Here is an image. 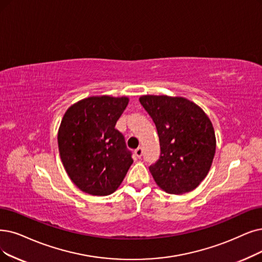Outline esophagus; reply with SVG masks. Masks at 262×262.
Instances as JSON below:
<instances>
[{"label": "esophagus", "instance_id": "34e87169", "mask_svg": "<svg viewBox=\"0 0 262 262\" xmlns=\"http://www.w3.org/2000/svg\"><path fill=\"white\" fill-rule=\"evenodd\" d=\"M134 152H135V155H137L138 158H141V157L143 156V148L139 147V148H137V149L134 150Z\"/></svg>", "mask_w": 262, "mask_h": 262}]
</instances>
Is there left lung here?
Segmentation results:
<instances>
[{
    "mask_svg": "<svg viewBox=\"0 0 262 262\" xmlns=\"http://www.w3.org/2000/svg\"><path fill=\"white\" fill-rule=\"evenodd\" d=\"M140 102L156 124L160 157L149 171L161 189L183 194L196 188L212 165L216 139L211 120L193 102L143 96Z\"/></svg>",
    "mask_w": 262,
    "mask_h": 262,
    "instance_id": "left-lung-1",
    "label": "left lung"
}]
</instances>
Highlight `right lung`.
<instances>
[{
  "mask_svg": "<svg viewBox=\"0 0 262 262\" xmlns=\"http://www.w3.org/2000/svg\"><path fill=\"white\" fill-rule=\"evenodd\" d=\"M125 97H91L72 105L58 132L62 163L80 190L107 195L117 189L133 162L115 125L127 107Z\"/></svg>",
  "mask_w": 262,
  "mask_h": 262,
  "instance_id": "1",
  "label": "right lung"
}]
</instances>
